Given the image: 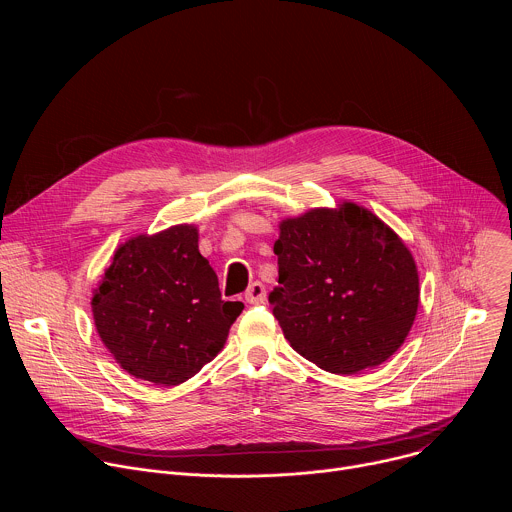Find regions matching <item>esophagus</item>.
<instances>
[{"instance_id":"1","label":"esophagus","mask_w":512,"mask_h":512,"mask_svg":"<svg viewBox=\"0 0 512 512\" xmlns=\"http://www.w3.org/2000/svg\"><path fill=\"white\" fill-rule=\"evenodd\" d=\"M265 298H267L265 285L259 283V281H253V283L249 285V289L245 291V300H247L249 304H263Z\"/></svg>"}]
</instances>
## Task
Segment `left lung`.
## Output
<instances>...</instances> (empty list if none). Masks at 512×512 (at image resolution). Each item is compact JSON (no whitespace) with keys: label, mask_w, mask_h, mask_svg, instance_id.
Returning <instances> with one entry per match:
<instances>
[{"label":"left lung","mask_w":512,"mask_h":512,"mask_svg":"<svg viewBox=\"0 0 512 512\" xmlns=\"http://www.w3.org/2000/svg\"><path fill=\"white\" fill-rule=\"evenodd\" d=\"M273 316L298 354L354 375L405 342L419 306V275L405 243L354 202L279 223Z\"/></svg>","instance_id":"1"}]
</instances>
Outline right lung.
Listing matches in <instances>:
<instances>
[{
	"label": "right lung",
	"mask_w": 512,
	"mask_h": 512,
	"mask_svg": "<svg viewBox=\"0 0 512 512\" xmlns=\"http://www.w3.org/2000/svg\"><path fill=\"white\" fill-rule=\"evenodd\" d=\"M91 306L97 332L119 367L164 387L188 381L221 352L245 308L221 298L194 225L125 241Z\"/></svg>",
	"instance_id": "right-lung-1"
}]
</instances>
